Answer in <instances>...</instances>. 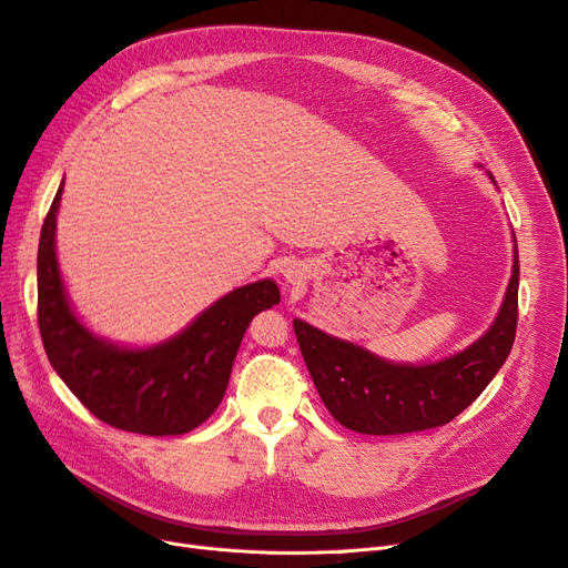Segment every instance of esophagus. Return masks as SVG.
Returning <instances> with one entry per match:
<instances>
[{"label":"esophagus","instance_id":"1","mask_svg":"<svg viewBox=\"0 0 568 568\" xmlns=\"http://www.w3.org/2000/svg\"><path fill=\"white\" fill-rule=\"evenodd\" d=\"M303 274H305V267L298 265V263H291L284 267V280L288 284H301L303 282Z\"/></svg>","mask_w":568,"mask_h":568}]
</instances>
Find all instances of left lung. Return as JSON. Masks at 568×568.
I'll list each match as a JSON object with an SVG mask.
<instances>
[{
  "label": "left lung",
  "instance_id": "1",
  "mask_svg": "<svg viewBox=\"0 0 568 568\" xmlns=\"http://www.w3.org/2000/svg\"><path fill=\"white\" fill-rule=\"evenodd\" d=\"M495 182V178L488 173ZM519 248L505 301L490 329L436 363H390L351 341L294 320L303 359L332 417L357 434L398 436L453 422L500 372L517 336Z\"/></svg>",
  "mask_w": 568,
  "mask_h": 568
}]
</instances>
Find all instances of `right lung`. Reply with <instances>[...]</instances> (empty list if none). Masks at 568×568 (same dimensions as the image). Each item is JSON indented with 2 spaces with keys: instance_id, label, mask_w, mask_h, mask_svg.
Segmentation results:
<instances>
[{
  "instance_id": "1",
  "label": "right lung",
  "mask_w": 568,
  "mask_h": 568,
  "mask_svg": "<svg viewBox=\"0 0 568 568\" xmlns=\"http://www.w3.org/2000/svg\"><path fill=\"white\" fill-rule=\"evenodd\" d=\"M63 182L44 217L38 248V322L51 367L92 415L144 436H182L209 419L227 390L251 320L280 303L261 280L230 291L184 329L146 348L118 346L84 326L68 301L57 261Z\"/></svg>"
}]
</instances>
